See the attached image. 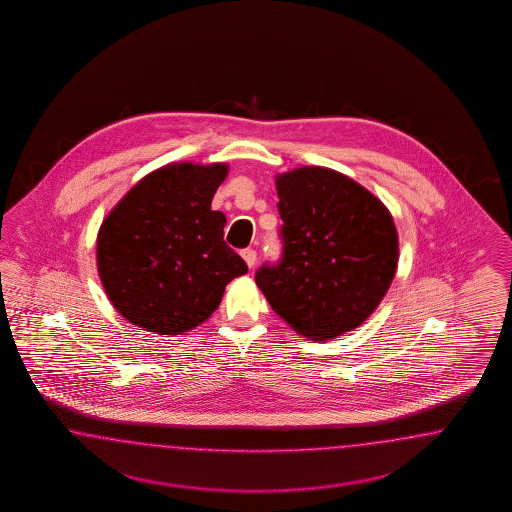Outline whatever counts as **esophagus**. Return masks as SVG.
Masks as SVG:
<instances>
[{
    "mask_svg": "<svg viewBox=\"0 0 512 512\" xmlns=\"http://www.w3.org/2000/svg\"><path fill=\"white\" fill-rule=\"evenodd\" d=\"M242 257H244V261H246L249 268H253L255 263H257V251H255V249H244V251H242Z\"/></svg>",
    "mask_w": 512,
    "mask_h": 512,
    "instance_id": "obj_1",
    "label": "esophagus"
}]
</instances>
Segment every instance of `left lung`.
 Masks as SVG:
<instances>
[{"label": "left lung", "mask_w": 512, "mask_h": 512, "mask_svg": "<svg viewBox=\"0 0 512 512\" xmlns=\"http://www.w3.org/2000/svg\"><path fill=\"white\" fill-rule=\"evenodd\" d=\"M276 189L283 257L255 281L298 334L338 338L387 295L398 268L394 219L366 187L325 167L278 174Z\"/></svg>", "instance_id": "8db88e82"}]
</instances>
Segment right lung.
Instances as JSON below:
<instances>
[{"label":"right lung","instance_id":"right-lung-1","mask_svg":"<svg viewBox=\"0 0 512 512\" xmlns=\"http://www.w3.org/2000/svg\"><path fill=\"white\" fill-rule=\"evenodd\" d=\"M225 163H171L146 174L97 234V270L112 306L131 325L176 336L217 310L248 264L223 240L225 214L212 210Z\"/></svg>","mask_w":512,"mask_h":512}]
</instances>
